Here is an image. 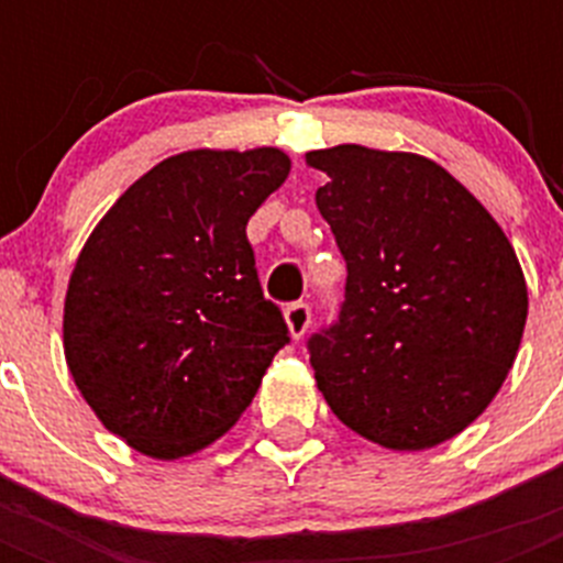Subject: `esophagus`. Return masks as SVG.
Instances as JSON below:
<instances>
[{"label": "esophagus", "instance_id": "esophagus-1", "mask_svg": "<svg viewBox=\"0 0 563 563\" xmlns=\"http://www.w3.org/2000/svg\"><path fill=\"white\" fill-rule=\"evenodd\" d=\"M283 316H286V324H289L291 339H303V333H307L309 324H312V309H309V303H303V300H298V303H289Z\"/></svg>", "mask_w": 563, "mask_h": 563}]
</instances>
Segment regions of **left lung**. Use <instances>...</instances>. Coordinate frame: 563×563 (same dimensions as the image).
<instances>
[{
  "instance_id": "1",
  "label": "left lung",
  "mask_w": 563,
  "mask_h": 563,
  "mask_svg": "<svg viewBox=\"0 0 563 563\" xmlns=\"http://www.w3.org/2000/svg\"><path fill=\"white\" fill-rule=\"evenodd\" d=\"M347 263L339 321L309 339L318 388L344 427L429 450L471 427L523 339V268L494 216L435 161L335 145L309 152Z\"/></svg>"
}]
</instances>
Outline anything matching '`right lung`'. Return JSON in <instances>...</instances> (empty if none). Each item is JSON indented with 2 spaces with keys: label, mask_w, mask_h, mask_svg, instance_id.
<instances>
[{
  "label": "right lung",
  "mask_w": 563,
  "mask_h": 563,
  "mask_svg": "<svg viewBox=\"0 0 563 563\" xmlns=\"http://www.w3.org/2000/svg\"><path fill=\"white\" fill-rule=\"evenodd\" d=\"M289 166L280 148L175 154L128 187L81 247L64 303L66 365L136 453L172 462L212 444L289 344L245 233Z\"/></svg>",
  "instance_id": "right-lung-1"
}]
</instances>
